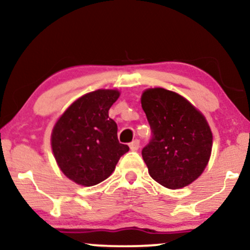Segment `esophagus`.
<instances>
[{"mask_svg": "<svg viewBox=\"0 0 250 250\" xmlns=\"http://www.w3.org/2000/svg\"><path fill=\"white\" fill-rule=\"evenodd\" d=\"M129 148H130V150H133V151L137 150V149L140 148V141H139V140H134L133 142L129 143Z\"/></svg>", "mask_w": 250, "mask_h": 250, "instance_id": "esophagus-1", "label": "esophagus"}]
</instances>
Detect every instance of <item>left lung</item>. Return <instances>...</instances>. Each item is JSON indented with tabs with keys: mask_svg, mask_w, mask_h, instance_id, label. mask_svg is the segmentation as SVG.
Segmentation results:
<instances>
[{
	"mask_svg": "<svg viewBox=\"0 0 250 250\" xmlns=\"http://www.w3.org/2000/svg\"><path fill=\"white\" fill-rule=\"evenodd\" d=\"M141 104L151 129L142 149L149 175L170 189L190 185L211 153L213 134L205 116L185 97L163 88L147 89Z\"/></svg>",
	"mask_w": 250,
	"mask_h": 250,
	"instance_id": "8db88e82",
	"label": "left lung"
}]
</instances>
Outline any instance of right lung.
<instances>
[{"mask_svg": "<svg viewBox=\"0 0 250 250\" xmlns=\"http://www.w3.org/2000/svg\"><path fill=\"white\" fill-rule=\"evenodd\" d=\"M120 93L99 89L76 100L60 117L51 134V148L63 174L84 187L113 173L129 150L117 139V125L108 115Z\"/></svg>", "mask_w": 250, "mask_h": 250, "instance_id": "1", "label": "right lung"}]
</instances>
